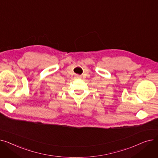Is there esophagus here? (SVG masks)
I'll list each match as a JSON object with an SVG mask.
<instances>
[{
	"instance_id": "1",
	"label": "esophagus",
	"mask_w": 158,
	"mask_h": 158,
	"mask_svg": "<svg viewBox=\"0 0 158 158\" xmlns=\"http://www.w3.org/2000/svg\"><path fill=\"white\" fill-rule=\"evenodd\" d=\"M77 78H80V76H79V75H77Z\"/></svg>"
}]
</instances>
